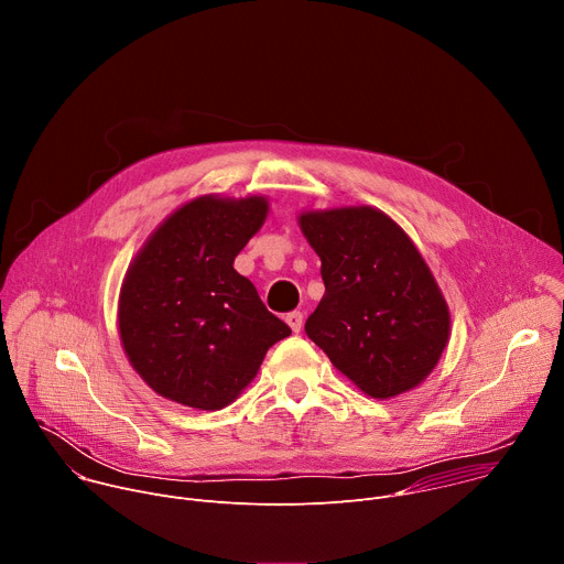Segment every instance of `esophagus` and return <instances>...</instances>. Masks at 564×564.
Listing matches in <instances>:
<instances>
[{"label":"esophagus","instance_id":"34e87169","mask_svg":"<svg viewBox=\"0 0 564 564\" xmlns=\"http://www.w3.org/2000/svg\"><path fill=\"white\" fill-rule=\"evenodd\" d=\"M285 321H288V326L292 328V333H301V328H303V314L301 312H290L288 316H285Z\"/></svg>","mask_w":564,"mask_h":564}]
</instances>
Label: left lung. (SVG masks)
Wrapping results in <instances>:
<instances>
[{
  "label": "left lung",
  "instance_id": "obj_1",
  "mask_svg": "<svg viewBox=\"0 0 564 564\" xmlns=\"http://www.w3.org/2000/svg\"><path fill=\"white\" fill-rule=\"evenodd\" d=\"M296 220L326 285L305 335L368 397L417 388L448 346L451 312L411 236L370 205Z\"/></svg>",
  "mask_w": 564,
  "mask_h": 564
}]
</instances>
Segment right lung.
Instances as JSON below:
<instances>
[{"label": "right lung", "instance_id": "obj_1", "mask_svg": "<svg viewBox=\"0 0 564 564\" xmlns=\"http://www.w3.org/2000/svg\"><path fill=\"white\" fill-rule=\"evenodd\" d=\"M268 212L265 196H198L160 223L131 261L118 299L120 344L160 397L220 411L292 335L234 270Z\"/></svg>", "mask_w": 564, "mask_h": 564}]
</instances>
